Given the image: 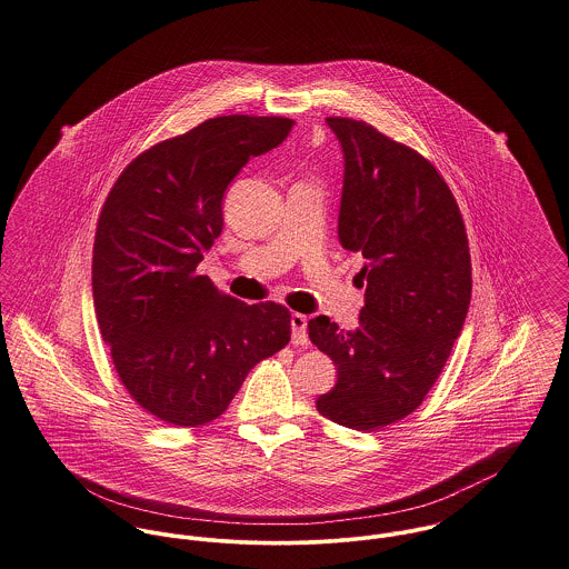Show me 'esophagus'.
<instances>
[{
	"label": "esophagus",
	"instance_id": "obj_1",
	"mask_svg": "<svg viewBox=\"0 0 569 569\" xmlns=\"http://www.w3.org/2000/svg\"><path fill=\"white\" fill-rule=\"evenodd\" d=\"M290 327H292V345H297V347L307 345V316L292 313L290 316Z\"/></svg>",
	"mask_w": 569,
	"mask_h": 569
}]
</instances>
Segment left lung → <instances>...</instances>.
I'll return each instance as SVG.
<instances>
[{
	"instance_id": "obj_1",
	"label": "left lung",
	"mask_w": 569,
	"mask_h": 569,
	"mask_svg": "<svg viewBox=\"0 0 569 569\" xmlns=\"http://www.w3.org/2000/svg\"><path fill=\"white\" fill-rule=\"evenodd\" d=\"M345 156L340 244L363 258V307L355 329L327 316L307 322L338 383L318 411L349 429L377 431L420 407L459 338L472 263L459 206L436 167L372 126L329 117Z\"/></svg>"
}]
</instances>
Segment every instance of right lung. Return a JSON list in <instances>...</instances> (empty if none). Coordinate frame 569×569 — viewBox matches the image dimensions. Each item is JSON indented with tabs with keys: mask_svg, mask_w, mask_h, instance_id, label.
I'll list each match as a JSON object with an SVG mask.
<instances>
[{
	"mask_svg": "<svg viewBox=\"0 0 569 569\" xmlns=\"http://www.w3.org/2000/svg\"><path fill=\"white\" fill-rule=\"evenodd\" d=\"M295 126L231 114L140 153L97 222L92 299L131 398L176 427L212 422L256 363L290 342V311L247 306L197 274L222 231V197L242 167Z\"/></svg>",
	"mask_w": 569,
	"mask_h": 569,
	"instance_id": "obj_1",
	"label": "right lung"
}]
</instances>
